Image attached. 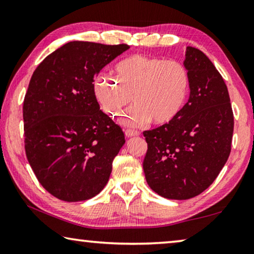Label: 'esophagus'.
I'll list each match as a JSON object with an SVG mask.
<instances>
[{
	"instance_id": "obj_1",
	"label": "esophagus",
	"mask_w": 254,
	"mask_h": 254,
	"mask_svg": "<svg viewBox=\"0 0 254 254\" xmlns=\"http://www.w3.org/2000/svg\"><path fill=\"white\" fill-rule=\"evenodd\" d=\"M140 134L139 131L136 130H126V135L127 137H131V136H137Z\"/></svg>"
}]
</instances>
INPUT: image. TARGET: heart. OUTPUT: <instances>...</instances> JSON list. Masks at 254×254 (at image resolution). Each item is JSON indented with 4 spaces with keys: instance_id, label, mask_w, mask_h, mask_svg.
Wrapping results in <instances>:
<instances>
[{
    "instance_id": "1",
    "label": "heart",
    "mask_w": 254,
    "mask_h": 254,
    "mask_svg": "<svg viewBox=\"0 0 254 254\" xmlns=\"http://www.w3.org/2000/svg\"><path fill=\"white\" fill-rule=\"evenodd\" d=\"M113 77L95 81L98 101L107 115L114 118L131 102L121 119L127 127H141L152 120L166 124L178 117L186 104L190 78L187 68L176 60L134 55L117 64Z\"/></svg>"
}]
</instances>
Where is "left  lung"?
<instances>
[{
	"label": "left lung",
	"mask_w": 254,
	"mask_h": 254,
	"mask_svg": "<svg viewBox=\"0 0 254 254\" xmlns=\"http://www.w3.org/2000/svg\"><path fill=\"white\" fill-rule=\"evenodd\" d=\"M188 102L174 121L144 131L143 160L152 190L168 199H189L207 189L229 159L234 118L227 87L203 51L187 47Z\"/></svg>",
	"instance_id": "1"
}]
</instances>
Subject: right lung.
<instances>
[{"label": "right lung", "mask_w": 254, "mask_h": 254, "mask_svg": "<svg viewBox=\"0 0 254 254\" xmlns=\"http://www.w3.org/2000/svg\"><path fill=\"white\" fill-rule=\"evenodd\" d=\"M130 47L70 41L42 60L23 102L24 148L41 186L65 201L96 196L124 133L100 110L94 78Z\"/></svg>", "instance_id": "right-lung-1"}]
</instances>
